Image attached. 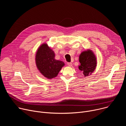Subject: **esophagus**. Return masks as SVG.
<instances>
[{"mask_svg":"<svg viewBox=\"0 0 126 126\" xmlns=\"http://www.w3.org/2000/svg\"><path fill=\"white\" fill-rule=\"evenodd\" d=\"M67 65H68L69 66L71 67L72 66V63H71V62H69V63H67Z\"/></svg>","mask_w":126,"mask_h":126,"instance_id":"obj_1","label":"esophagus"}]
</instances>
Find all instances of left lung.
I'll list each match as a JSON object with an SVG mask.
<instances>
[{
  "instance_id": "obj_1",
  "label": "left lung",
  "mask_w": 126,
  "mask_h": 126,
  "mask_svg": "<svg viewBox=\"0 0 126 126\" xmlns=\"http://www.w3.org/2000/svg\"><path fill=\"white\" fill-rule=\"evenodd\" d=\"M79 61L80 64L78 68L82 72L84 76L91 75L95 70L97 64L94 53L90 49L83 51L79 55Z\"/></svg>"
}]
</instances>
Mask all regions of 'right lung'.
Here are the masks:
<instances>
[{
  "label": "right lung",
  "instance_id": "1",
  "mask_svg": "<svg viewBox=\"0 0 126 126\" xmlns=\"http://www.w3.org/2000/svg\"><path fill=\"white\" fill-rule=\"evenodd\" d=\"M55 53L47 43H43L37 49L35 63L40 73L47 79L56 77L65 65L63 62L55 59Z\"/></svg>",
  "mask_w": 126,
  "mask_h": 126
}]
</instances>
